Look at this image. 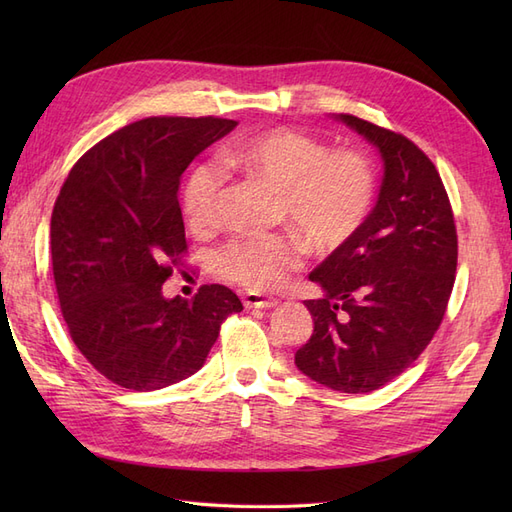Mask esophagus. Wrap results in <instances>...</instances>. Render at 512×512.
<instances>
[{
    "label": "esophagus",
    "mask_w": 512,
    "mask_h": 512,
    "mask_svg": "<svg viewBox=\"0 0 512 512\" xmlns=\"http://www.w3.org/2000/svg\"><path fill=\"white\" fill-rule=\"evenodd\" d=\"M241 301L245 307H260V309H269L277 305V299L265 297V294H258V292H243Z\"/></svg>",
    "instance_id": "obj_1"
}]
</instances>
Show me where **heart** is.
<instances>
[{
	"instance_id": "b5f03b06",
	"label": "heart",
	"mask_w": 512,
	"mask_h": 512,
	"mask_svg": "<svg viewBox=\"0 0 512 512\" xmlns=\"http://www.w3.org/2000/svg\"><path fill=\"white\" fill-rule=\"evenodd\" d=\"M228 170L258 177L280 190V215L318 250H335L365 224L374 205L376 175L354 149H333L294 128H271L243 136L222 149ZM215 162L196 164L183 183L181 205L190 226L220 222L226 173ZM303 241L292 232H245L213 254L224 280L250 290H273L303 260Z\"/></svg>"
}]
</instances>
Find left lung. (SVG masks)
I'll return each mask as SVG.
<instances>
[{"label": "left lung", "mask_w": 512, "mask_h": 512, "mask_svg": "<svg viewBox=\"0 0 512 512\" xmlns=\"http://www.w3.org/2000/svg\"><path fill=\"white\" fill-rule=\"evenodd\" d=\"M344 123L384 160L378 203L356 235L312 271L314 333L294 354L305 376L369 393L406 371L440 329L457 271V228L438 168L408 136L354 115Z\"/></svg>", "instance_id": "obj_1"}]
</instances>
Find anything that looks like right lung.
Segmentation results:
<instances>
[{
	"label": "right lung",
	"instance_id": "1",
	"mask_svg": "<svg viewBox=\"0 0 512 512\" xmlns=\"http://www.w3.org/2000/svg\"><path fill=\"white\" fill-rule=\"evenodd\" d=\"M237 126L222 117H147L102 138L70 170L51 215L57 299L74 346L130 391H156L203 367L235 292L200 286L164 299L188 254L183 170Z\"/></svg>",
	"mask_w": 512,
	"mask_h": 512
}]
</instances>
